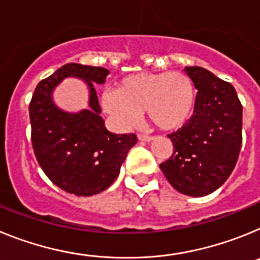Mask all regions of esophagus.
<instances>
[{
	"mask_svg": "<svg viewBox=\"0 0 260 260\" xmlns=\"http://www.w3.org/2000/svg\"><path fill=\"white\" fill-rule=\"evenodd\" d=\"M138 139L142 142H151L152 141V137L147 134H138Z\"/></svg>",
	"mask_w": 260,
	"mask_h": 260,
	"instance_id": "obj_1",
	"label": "esophagus"
}]
</instances>
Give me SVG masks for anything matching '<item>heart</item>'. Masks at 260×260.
Here are the masks:
<instances>
[{
    "mask_svg": "<svg viewBox=\"0 0 260 260\" xmlns=\"http://www.w3.org/2000/svg\"><path fill=\"white\" fill-rule=\"evenodd\" d=\"M195 102L191 78L178 71L127 75L102 93L103 109L122 130L134 127L144 109L158 128L177 130L192 116Z\"/></svg>",
    "mask_w": 260,
    "mask_h": 260,
    "instance_id": "obj_1",
    "label": "heart"
}]
</instances>
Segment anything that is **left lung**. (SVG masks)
Listing matches in <instances>:
<instances>
[{"instance_id":"8db88e82","label":"left lung","mask_w":260,"mask_h":260,"mask_svg":"<svg viewBox=\"0 0 260 260\" xmlns=\"http://www.w3.org/2000/svg\"><path fill=\"white\" fill-rule=\"evenodd\" d=\"M198 89L194 113L168 135L173 153L160 164L177 191L204 197L233 172L242 144V105L231 83L199 66L185 68Z\"/></svg>"}]
</instances>
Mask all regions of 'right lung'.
<instances>
[{
    "label": "right lung",
    "instance_id": "right-lung-1",
    "mask_svg": "<svg viewBox=\"0 0 260 260\" xmlns=\"http://www.w3.org/2000/svg\"><path fill=\"white\" fill-rule=\"evenodd\" d=\"M108 74L104 68L66 63L41 80L29 103L31 141L39 165L54 185L78 197L108 189L138 142L135 134H113L105 127L95 83H105ZM69 76L80 77L89 87L88 110L70 114L52 102V89Z\"/></svg>",
    "mask_w": 260,
    "mask_h": 260
}]
</instances>
